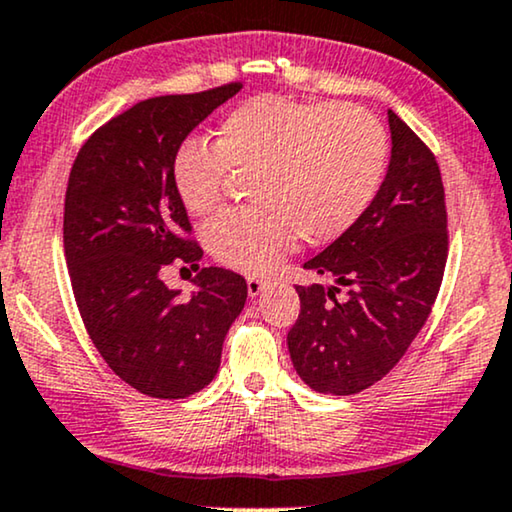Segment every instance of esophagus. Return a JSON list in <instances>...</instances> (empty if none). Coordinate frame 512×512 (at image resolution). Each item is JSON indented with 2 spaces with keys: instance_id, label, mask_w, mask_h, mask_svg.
I'll use <instances>...</instances> for the list:
<instances>
[{
  "instance_id": "esophagus-1",
  "label": "esophagus",
  "mask_w": 512,
  "mask_h": 512,
  "mask_svg": "<svg viewBox=\"0 0 512 512\" xmlns=\"http://www.w3.org/2000/svg\"><path fill=\"white\" fill-rule=\"evenodd\" d=\"M248 295L250 297H260L262 292H264V288H267V283L262 281V278H255V276H248Z\"/></svg>"
}]
</instances>
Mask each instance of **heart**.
I'll return each instance as SVG.
<instances>
[{
	"label": "heart",
	"instance_id": "heart-1",
	"mask_svg": "<svg viewBox=\"0 0 512 512\" xmlns=\"http://www.w3.org/2000/svg\"><path fill=\"white\" fill-rule=\"evenodd\" d=\"M384 126L353 105L299 102L264 93L241 102L217 124L215 145L185 140L170 180L192 215L222 201L229 168H252L248 210H224L206 227L217 262L245 274H267L297 243L342 236L370 208L384 182Z\"/></svg>",
	"mask_w": 512,
	"mask_h": 512
}]
</instances>
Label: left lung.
Segmentation results:
<instances>
[{
  "label": "left lung",
  "mask_w": 512,
  "mask_h": 512,
  "mask_svg": "<svg viewBox=\"0 0 512 512\" xmlns=\"http://www.w3.org/2000/svg\"><path fill=\"white\" fill-rule=\"evenodd\" d=\"M388 128L391 161L370 208L304 262L306 271L335 283L297 285L302 311L288 332V351L299 377L318 393L353 395L386 377L424 327L445 274L438 161L393 109Z\"/></svg>",
  "instance_id": "1"
}]
</instances>
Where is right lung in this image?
<instances>
[{
    "instance_id": "right-lung-1",
    "label": "right lung",
    "mask_w": 512,
    "mask_h": 512,
    "mask_svg": "<svg viewBox=\"0 0 512 512\" xmlns=\"http://www.w3.org/2000/svg\"><path fill=\"white\" fill-rule=\"evenodd\" d=\"M241 91L227 84L142 100L79 149L65 192V260L88 337L109 370L149 398L199 393L220 370L222 344L248 283L203 267L170 166L213 109ZM173 261L200 271L192 298L160 274Z\"/></svg>"
}]
</instances>
